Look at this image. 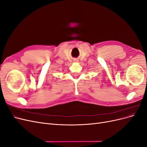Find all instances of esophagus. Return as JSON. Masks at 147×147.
Wrapping results in <instances>:
<instances>
[{
    "instance_id": "34e87169",
    "label": "esophagus",
    "mask_w": 147,
    "mask_h": 147,
    "mask_svg": "<svg viewBox=\"0 0 147 147\" xmlns=\"http://www.w3.org/2000/svg\"><path fill=\"white\" fill-rule=\"evenodd\" d=\"M75 62H78V60L77 59H75Z\"/></svg>"
}]
</instances>
